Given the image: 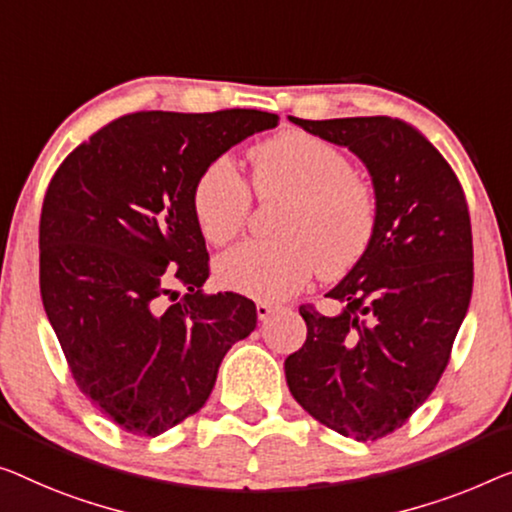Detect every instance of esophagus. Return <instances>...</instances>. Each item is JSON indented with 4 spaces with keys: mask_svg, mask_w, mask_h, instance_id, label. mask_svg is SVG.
<instances>
[{
    "mask_svg": "<svg viewBox=\"0 0 512 512\" xmlns=\"http://www.w3.org/2000/svg\"><path fill=\"white\" fill-rule=\"evenodd\" d=\"M276 310H278V308H273V305H269V303H257V317H259V322H266V319H269Z\"/></svg>",
    "mask_w": 512,
    "mask_h": 512,
    "instance_id": "34e87169",
    "label": "esophagus"
}]
</instances>
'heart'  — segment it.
I'll use <instances>...</instances> for the list:
<instances>
[{"mask_svg":"<svg viewBox=\"0 0 512 512\" xmlns=\"http://www.w3.org/2000/svg\"><path fill=\"white\" fill-rule=\"evenodd\" d=\"M259 197H287L276 241H248L216 262L220 285L257 301H282L322 278H340L368 250L377 225L370 186L331 142L289 131L250 151ZM250 188L230 158H216L193 190V211L204 239L225 246L250 216Z\"/></svg>","mask_w":512,"mask_h":512,"instance_id":"heart-1","label":"heart"}]
</instances>
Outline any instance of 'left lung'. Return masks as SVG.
Masks as SVG:
<instances>
[{
    "label": "left lung",
    "instance_id": "8db88e82",
    "mask_svg": "<svg viewBox=\"0 0 512 512\" xmlns=\"http://www.w3.org/2000/svg\"><path fill=\"white\" fill-rule=\"evenodd\" d=\"M289 121L361 158L377 225L326 294L338 312L301 305L308 338L287 356V386L319 423L375 441L407 423L448 365L474 287L467 200L444 156L400 119Z\"/></svg>",
    "mask_w": 512,
    "mask_h": 512
}]
</instances>
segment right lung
<instances>
[{
  "label": "right lung",
  "mask_w": 512,
  "mask_h": 512,
  "mask_svg": "<svg viewBox=\"0 0 512 512\" xmlns=\"http://www.w3.org/2000/svg\"><path fill=\"white\" fill-rule=\"evenodd\" d=\"M278 114L135 112L80 144L41 211V296L80 391L121 430L158 437L209 400L257 326L241 294H207L193 190L207 165ZM189 289L181 297L171 285Z\"/></svg>",
  "instance_id": "1"
}]
</instances>
